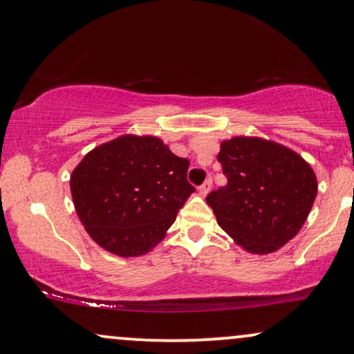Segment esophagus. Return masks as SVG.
Here are the masks:
<instances>
[{
  "instance_id": "esophagus-1",
  "label": "esophagus",
  "mask_w": 354,
  "mask_h": 354,
  "mask_svg": "<svg viewBox=\"0 0 354 354\" xmlns=\"http://www.w3.org/2000/svg\"><path fill=\"white\" fill-rule=\"evenodd\" d=\"M210 187H212V178H207V180H205V181L203 183V185L199 186V192H201V194H203V196H205V194H207V192H209Z\"/></svg>"
}]
</instances>
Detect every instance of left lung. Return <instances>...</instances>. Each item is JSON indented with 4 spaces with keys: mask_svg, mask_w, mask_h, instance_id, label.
I'll return each mask as SVG.
<instances>
[{
    "mask_svg": "<svg viewBox=\"0 0 354 354\" xmlns=\"http://www.w3.org/2000/svg\"><path fill=\"white\" fill-rule=\"evenodd\" d=\"M227 185L207 194L217 223L247 252L265 254L297 235L314 205V169L296 151L258 137L222 142Z\"/></svg>",
    "mask_w": 354,
    "mask_h": 354,
    "instance_id": "1",
    "label": "left lung"
}]
</instances>
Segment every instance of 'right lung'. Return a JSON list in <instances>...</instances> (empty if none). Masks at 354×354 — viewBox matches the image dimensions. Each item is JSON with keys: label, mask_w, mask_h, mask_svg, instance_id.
<instances>
[{"label": "right lung", "mask_w": 354, "mask_h": 354, "mask_svg": "<svg viewBox=\"0 0 354 354\" xmlns=\"http://www.w3.org/2000/svg\"><path fill=\"white\" fill-rule=\"evenodd\" d=\"M187 168L189 162L156 137L122 136L96 147L70 178L80 221L107 252L149 253L196 191Z\"/></svg>", "instance_id": "add662e5"}]
</instances>
